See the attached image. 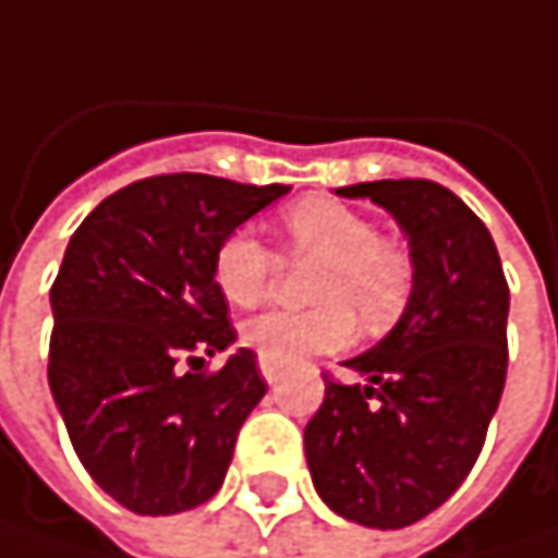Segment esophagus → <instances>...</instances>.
Instances as JSON below:
<instances>
[{
  "label": "esophagus",
  "mask_w": 558,
  "mask_h": 558,
  "mask_svg": "<svg viewBox=\"0 0 558 558\" xmlns=\"http://www.w3.org/2000/svg\"><path fill=\"white\" fill-rule=\"evenodd\" d=\"M258 371H262V377L268 383H278L280 380V367L268 357V354H258Z\"/></svg>",
  "instance_id": "1"
}]
</instances>
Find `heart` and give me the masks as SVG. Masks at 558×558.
Segmentation results:
<instances>
[{
  "label": "heart",
  "instance_id": "obj_1",
  "mask_svg": "<svg viewBox=\"0 0 558 558\" xmlns=\"http://www.w3.org/2000/svg\"><path fill=\"white\" fill-rule=\"evenodd\" d=\"M283 235L293 258L319 262L310 280V296L319 306L268 310L248 319L242 338L258 354L296 364L310 354L341 351L357 331L354 316L374 331L399 319L412 290V262L383 239L371 217L331 197H303L283 214ZM275 271V252L252 229H232L214 252V280L235 306L258 303Z\"/></svg>",
  "mask_w": 558,
  "mask_h": 558
}]
</instances>
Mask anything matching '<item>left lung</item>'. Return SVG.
Segmentation results:
<instances>
[{"label": "left lung", "mask_w": 558, "mask_h": 558, "mask_svg": "<svg viewBox=\"0 0 558 558\" xmlns=\"http://www.w3.org/2000/svg\"><path fill=\"white\" fill-rule=\"evenodd\" d=\"M409 239L412 293L371 351L326 377L303 444L319 498L344 521L399 531L440 508L470 476L508 374V280L480 217L425 178L364 181Z\"/></svg>", "instance_id": "8db88e82"}]
</instances>
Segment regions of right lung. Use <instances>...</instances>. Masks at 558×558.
<instances>
[{
  "mask_svg": "<svg viewBox=\"0 0 558 558\" xmlns=\"http://www.w3.org/2000/svg\"><path fill=\"white\" fill-rule=\"evenodd\" d=\"M287 184L178 172L133 181L73 232L50 287L47 380L82 466L133 514H178L227 480L242 422L268 392L235 341L214 252Z\"/></svg>",
  "mask_w": 558,
  "mask_h": 558,
  "instance_id": "right-lung-1",
  "label": "right lung"
}]
</instances>
